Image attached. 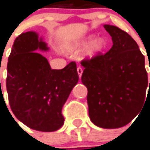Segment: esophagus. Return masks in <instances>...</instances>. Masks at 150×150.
<instances>
[{
  "label": "esophagus",
  "mask_w": 150,
  "mask_h": 150,
  "mask_svg": "<svg viewBox=\"0 0 150 150\" xmlns=\"http://www.w3.org/2000/svg\"><path fill=\"white\" fill-rule=\"evenodd\" d=\"M82 72H83V69L81 67H77V73L79 75V77H81V74H82Z\"/></svg>",
  "instance_id": "34e87169"
}]
</instances>
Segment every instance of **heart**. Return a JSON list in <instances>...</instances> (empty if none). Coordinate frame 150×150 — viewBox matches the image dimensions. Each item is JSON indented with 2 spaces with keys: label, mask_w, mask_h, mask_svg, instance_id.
Returning a JSON list of instances; mask_svg holds the SVG:
<instances>
[{
  "label": "heart",
  "mask_w": 150,
  "mask_h": 150,
  "mask_svg": "<svg viewBox=\"0 0 150 150\" xmlns=\"http://www.w3.org/2000/svg\"><path fill=\"white\" fill-rule=\"evenodd\" d=\"M91 38L85 41H82L81 43H79V45L77 46V47H81L86 46L88 43L90 42V40ZM104 47H105V43H104L103 39H97L94 40L90 47H88V49L86 51V55L88 56H94L98 52H100L103 49Z\"/></svg>",
  "instance_id": "1"
}]
</instances>
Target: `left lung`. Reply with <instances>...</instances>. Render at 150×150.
I'll return each instance as SVG.
<instances>
[{"instance_id":"left-lung-1","label":"left lung","mask_w":150,"mask_h":150,"mask_svg":"<svg viewBox=\"0 0 150 150\" xmlns=\"http://www.w3.org/2000/svg\"><path fill=\"white\" fill-rule=\"evenodd\" d=\"M113 46L81 60V82L87 87L90 120L103 128L127 125L139 114L149 86L145 56L128 33L105 25Z\"/></svg>"}]
</instances>
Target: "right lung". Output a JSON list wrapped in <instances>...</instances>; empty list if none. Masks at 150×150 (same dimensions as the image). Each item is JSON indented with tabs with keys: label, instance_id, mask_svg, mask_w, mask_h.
I'll return each instance as SVG.
<instances>
[{
	"label": "right lung",
	"instance_id": "add662e5",
	"mask_svg": "<svg viewBox=\"0 0 150 150\" xmlns=\"http://www.w3.org/2000/svg\"><path fill=\"white\" fill-rule=\"evenodd\" d=\"M37 49L48 48L36 33H22L14 40L7 64L9 106L30 128L54 132L64 124L62 107L79 79L77 64L72 61L62 69H52Z\"/></svg>",
	"mask_w": 150,
	"mask_h": 150
}]
</instances>
